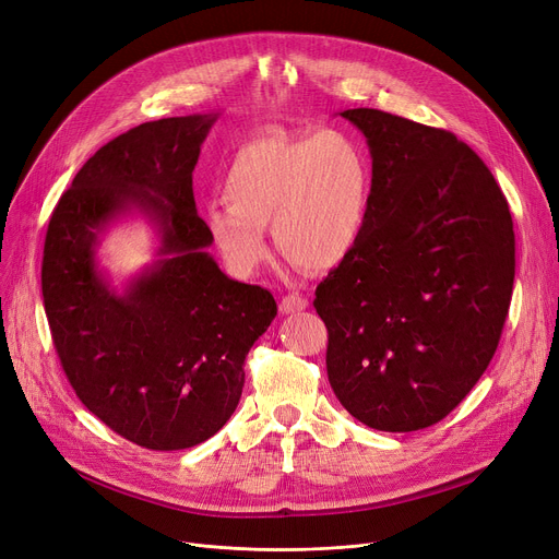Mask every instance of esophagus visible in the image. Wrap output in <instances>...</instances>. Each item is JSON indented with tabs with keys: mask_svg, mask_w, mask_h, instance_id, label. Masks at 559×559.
Instances as JSON below:
<instances>
[{
	"mask_svg": "<svg viewBox=\"0 0 559 559\" xmlns=\"http://www.w3.org/2000/svg\"><path fill=\"white\" fill-rule=\"evenodd\" d=\"M308 308V299L301 297V295H285L281 299V312L283 314H295V312H301Z\"/></svg>",
	"mask_w": 559,
	"mask_h": 559,
	"instance_id": "esophagus-1",
	"label": "esophagus"
}]
</instances>
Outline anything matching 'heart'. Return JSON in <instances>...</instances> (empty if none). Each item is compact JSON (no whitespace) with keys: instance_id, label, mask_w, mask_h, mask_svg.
Returning <instances> with one entry per match:
<instances>
[{"instance_id":"b5f03b06","label":"heart","mask_w":559,"mask_h":559,"mask_svg":"<svg viewBox=\"0 0 559 559\" xmlns=\"http://www.w3.org/2000/svg\"><path fill=\"white\" fill-rule=\"evenodd\" d=\"M371 181L369 154L354 135H258L233 154L222 179L226 203L205 209V228L238 274L267 258V224L292 262L333 270L362 238Z\"/></svg>"}]
</instances>
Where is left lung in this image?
<instances>
[{"mask_svg": "<svg viewBox=\"0 0 559 559\" xmlns=\"http://www.w3.org/2000/svg\"><path fill=\"white\" fill-rule=\"evenodd\" d=\"M371 154L362 238L317 285L335 396L369 428L413 432L474 390L514 285L508 201L451 131L376 108L340 112Z\"/></svg>", "mask_w": 559, "mask_h": 559, "instance_id": "obj_1", "label": "left lung"}]
</instances>
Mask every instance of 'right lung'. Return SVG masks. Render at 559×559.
Here are the masks:
<instances>
[{"label": "right lung", "instance_id": "obj_1", "mask_svg": "<svg viewBox=\"0 0 559 559\" xmlns=\"http://www.w3.org/2000/svg\"><path fill=\"white\" fill-rule=\"evenodd\" d=\"M219 112L165 117L87 158L49 219L43 299L56 354L81 403L152 451L213 437L235 413L245 358L270 329V289L228 278L205 251L192 171ZM140 212L159 260L120 293L96 264L103 230Z\"/></svg>", "mask_w": 559, "mask_h": 559}]
</instances>
